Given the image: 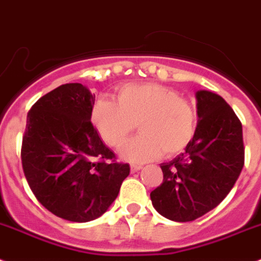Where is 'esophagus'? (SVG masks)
<instances>
[{"label":"esophagus","mask_w":261,"mask_h":261,"mask_svg":"<svg viewBox=\"0 0 261 261\" xmlns=\"http://www.w3.org/2000/svg\"><path fill=\"white\" fill-rule=\"evenodd\" d=\"M140 169H142V165H131V171H133V173L140 170Z\"/></svg>","instance_id":"34e87169"}]
</instances>
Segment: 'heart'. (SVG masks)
Here are the masks:
<instances>
[{
	"label": "heart",
	"mask_w": 261,
	"mask_h": 261,
	"mask_svg": "<svg viewBox=\"0 0 261 261\" xmlns=\"http://www.w3.org/2000/svg\"><path fill=\"white\" fill-rule=\"evenodd\" d=\"M91 121L110 147L123 144L138 125L140 135L128 140L119 156L140 164L163 153L166 157L180 153L196 133L198 114L174 88L157 83H128L117 90L116 101L98 98Z\"/></svg>",
	"instance_id": "heart-1"
}]
</instances>
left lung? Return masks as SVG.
Masks as SVG:
<instances>
[{
  "label": "left lung",
  "instance_id": "left-lung-1",
  "mask_svg": "<svg viewBox=\"0 0 261 261\" xmlns=\"http://www.w3.org/2000/svg\"><path fill=\"white\" fill-rule=\"evenodd\" d=\"M198 126L185 153L161 164L164 179L151 192L154 210L189 222L221 203L245 165L242 123L221 96L196 92Z\"/></svg>",
  "mask_w": 261,
  "mask_h": 261
}]
</instances>
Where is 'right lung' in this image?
I'll return each instance as SVG.
<instances>
[{
    "mask_svg": "<svg viewBox=\"0 0 261 261\" xmlns=\"http://www.w3.org/2000/svg\"><path fill=\"white\" fill-rule=\"evenodd\" d=\"M95 95L67 83L40 97L27 116L22 166L37 200L57 217L92 221L108 211L130 174L91 122Z\"/></svg>",
    "mask_w": 261,
    "mask_h": 261,
    "instance_id": "add662e5",
    "label": "right lung"
}]
</instances>
